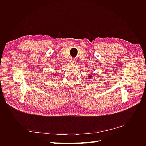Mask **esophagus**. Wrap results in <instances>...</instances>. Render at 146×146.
<instances>
[{
  "mask_svg": "<svg viewBox=\"0 0 146 146\" xmlns=\"http://www.w3.org/2000/svg\"><path fill=\"white\" fill-rule=\"evenodd\" d=\"M77 62V60L76 58H73L71 60V63L72 64H76Z\"/></svg>",
  "mask_w": 146,
  "mask_h": 146,
  "instance_id": "1",
  "label": "esophagus"
}]
</instances>
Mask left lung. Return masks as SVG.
I'll return each instance as SVG.
<instances>
[{"label": "left lung", "mask_w": 146, "mask_h": 146, "mask_svg": "<svg viewBox=\"0 0 146 146\" xmlns=\"http://www.w3.org/2000/svg\"><path fill=\"white\" fill-rule=\"evenodd\" d=\"M92 75H90V76H88V78H91V77H92Z\"/></svg>", "instance_id": "obj_1"}]
</instances>
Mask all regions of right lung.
I'll list each match as a JSON object with an SVG mask.
<instances>
[{
	"instance_id": "add662e5",
	"label": "right lung",
	"mask_w": 146,
	"mask_h": 146,
	"mask_svg": "<svg viewBox=\"0 0 146 146\" xmlns=\"http://www.w3.org/2000/svg\"><path fill=\"white\" fill-rule=\"evenodd\" d=\"M54 75H56V74H54Z\"/></svg>"
}]
</instances>
